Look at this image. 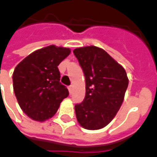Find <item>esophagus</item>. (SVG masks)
Masks as SVG:
<instances>
[{"label":"esophagus","instance_id":"obj_1","mask_svg":"<svg viewBox=\"0 0 157 157\" xmlns=\"http://www.w3.org/2000/svg\"><path fill=\"white\" fill-rule=\"evenodd\" d=\"M68 89H69V92H70V93H71L72 89H73V86H70L68 87Z\"/></svg>","mask_w":157,"mask_h":157}]
</instances>
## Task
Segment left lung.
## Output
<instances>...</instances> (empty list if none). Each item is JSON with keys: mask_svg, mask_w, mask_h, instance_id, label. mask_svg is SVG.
<instances>
[{"mask_svg": "<svg viewBox=\"0 0 157 157\" xmlns=\"http://www.w3.org/2000/svg\"><path fill=\"white\" fill-rule=\"evenodd\" d=\"M86 78L84 101L75 106L82 128L97 130L112 121L120 109L128 85L124 68L107 52L93 45L75 48Z\"/></svg>", "mask_w": 157, "mask_h": 157, "instance_id": "obj_1", "label": "left lung"}]
</instances>
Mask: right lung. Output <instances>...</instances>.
Wrapping results in <instances>:
<instances>
[{"label":"right lung","instance_id":"1","mask_svg":"<svg viewBox=\"0 0 157 157\" xmlns=\"http://www.w3.org/2000/svg\"><path fill=\"white\" fill-rule=\"evenodd\" d=\"M71 49L49 45L37 49L16 66L12 74L13 90L20 108L37 122L55 115L69 92L59 82L58 65Z\"/></svg>","mask_w":157,"mask_h":157}]
</instances>
